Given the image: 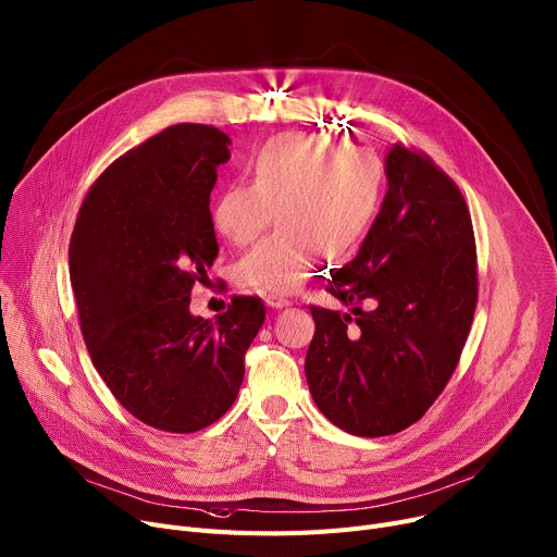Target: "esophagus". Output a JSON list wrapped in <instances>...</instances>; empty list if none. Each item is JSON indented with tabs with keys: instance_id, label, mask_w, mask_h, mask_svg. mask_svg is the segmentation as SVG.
<instances>
[{
	"instance_id": "obj_1",
	"label": "esophagus",
	"mask_w": 557,
	"mask_h": 557,
	"mask_svg": "<svg viewBox=\"0 0 557 557\" xmlns=\"http://www.w3.org/2000/svg\"><path fill=\"white\" fill-rule=\"evenodd\" d=\"M267 305L271 309H284V307H290L293 302L288 298H282V295H267Z\"/></svg>"
}]
</instances>
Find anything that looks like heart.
Masks as SVG:
<instances>
[{
  "mask_svg": "<svg viewBox=\"0 0 557 557\" xmlns=\"http://www.w3.org/2000/svg\"><path fill=\"white\" fill-rule=\"evenodd\" d=\"M252 183H233L214 203V224L233 244H250L273 216L280 228L237 262L239 284L293 293L320 255L349 257L379 212L385 170L364 147L322 134H286L250 161Z\"/></svg>",
  "mask_w": 557,
  "mask_h": 557,
  "instance_id": "heart-1",
  "label": "heart"
}]
</instances>
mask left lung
<instances>
[{"instance_id": "1", "label": "left lung", "mask_w": 557, "mask_h": 557, "mask_svg": "<svg viewBox=\"0 0 557 557\" xmlns=\"http://www.w3.org/2000/svg\"><path fill=\"white\" fill-rule=\"evenodd\" d=\"M385 174L379 216L329 282L351 313L311 307L305 360L318 410L356 436L396 434L428 412L457 369L476 307L474 233L455 181L405 145L387 152Z\"/></svg>"}]
</instances>
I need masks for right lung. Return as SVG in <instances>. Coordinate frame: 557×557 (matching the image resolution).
Listing matches in <instances>:
<instances>
[{
	"label": "right lung",
	"instance_id": "1",
	"mask_svg": "<svg viewBox=\"0 0 557 557\" xmlns=\"http://www.w3.org/2000/svg\"><path fill=\"white\" fill-rule=\"evenodd\" d=\"M231 138L181 123L111 163L89 188L69 244L83 338L98 374L138 421L188 434L224 417L264 302L237 295L216 320L190 290L219 252L210 214Z\"/></svg>",
	"mask_w": 557,
	"mask_h": 557
}]
</instances>
